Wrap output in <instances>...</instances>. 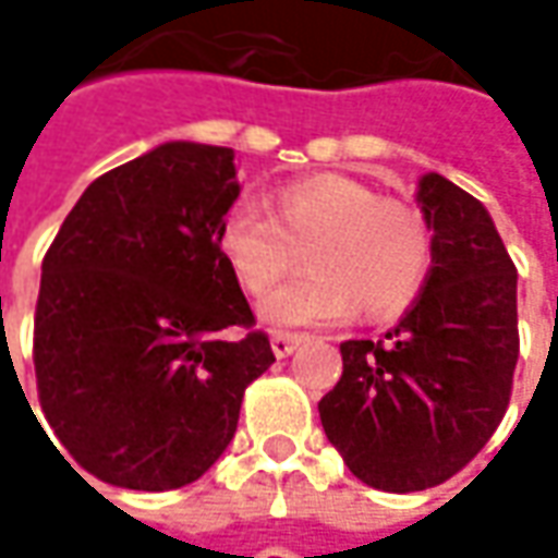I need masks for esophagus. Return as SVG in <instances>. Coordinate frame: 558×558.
I'll list each match as a JSON object with an SVG mask.
<instances>
[{
  "label": "esophagus",
  "instance_id": "34e87169",
  "mask_svg": "<svg viewBox=\"0 0 558 558\" xmlns=\"http://www.w3.org/2000/svg\"><path fill=\"white\" fill-rule=\"evenodd\" d=\"M307 341V335L301 332H276L269 338V344H272V354L276 356H289L298 344H304Z\"/></svg>",
  "mask_w": 558,
  "mask_h": 558
}]
</instances>
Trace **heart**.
Masks as SVG:
<instances>
[{
	"mask_svg": "<svg viewBox=\"0 0 558 558\" xmlns=\"http://www.w3.org/2000/svg\"><path fill=\"white\" fill-rule=\"evenodd\" d=\"M217 247L251 294L286 279L304 247L311 269L260 304V319L279 329L332 323L354 307L373 319L391 316L432 269V232L416 207L332 173L282 189L276 217L235 204L217 226Z\"/></svg>",
	"mask_w": 558,
	"mask_h": 558,
	"instance_id": "obj_1",
	"label": "heart"
}]
</instances>
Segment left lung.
Instances as JSON below:
<instances>
[{
  "instance_id": "obj_1",
  "label": "left lung",
  "mask_w": 558,
  "mask_h": 558,
  "mask_svg": "<svg viewBox=\"0 0 558 558\" xmlns=\"http://www.w3.org/2000/svg\"><path fill=\"white\" fill-rule=\"evenodd\" d=\"M432 229L425 286L385 341H344L319 400L326 438L375 490L453 478L497 432L519 360L515 264L478 198L440 173L418 180Z\"/></svg>"
}]
</instances>
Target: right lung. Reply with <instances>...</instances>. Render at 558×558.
Returning a JSON list of instances; mask_svg holds the SVG:
<instances>
[{
	"mask_svg": "<svg viewBox=\"0 0 558 558\" xmlns=\"http://www.w3.org/2000/svg\"><path fill=\"white\" fill-rule=\"evenodd\" d=\"M232 148L163 142L89 185L43 257L39 407L98 482L173 490L220 460L245 388L276 363L217 226Z\"/></svg>",
	"mask_w": 558,
	"mask_h": 558,
	"instance_id": "right-lung-1",
	"label": "right lung"
}]
</instances>
